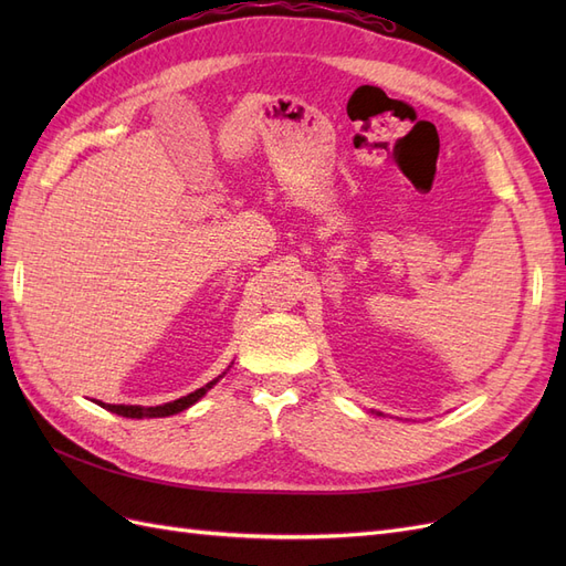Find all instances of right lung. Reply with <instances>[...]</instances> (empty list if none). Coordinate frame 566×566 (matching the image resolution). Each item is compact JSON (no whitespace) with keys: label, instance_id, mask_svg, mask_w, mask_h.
<instances>
[{"label":"right lung","instance_id":"obj_1","mask_svg":"<svg viewBox=\"0 0 566 566\" xmlns=\"http://www.w3.org/2000/svg\"><path fill=\"white\" fill-rule=\"evenodd\" d=\"M231 368V366H229ZM227 375V370L219 375V378H214V380H210L208 385L205 387H200V389H196V391H191V394H186V397H181V399H177V401H167V403H160V406H125V403H104V401H96L101 408H106V410H111V413H117V416H123V418H136V420H144V418H167V416H175V413H181V410H186V408H191L193 403H198L205 394H208L221 378H224Z\"/></svg>","mask_w":566,"mask_h":566}]
</instances>
